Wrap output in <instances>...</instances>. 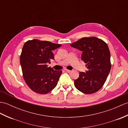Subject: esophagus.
Listing matches in <instances>:
<instances>
[{
  "label": "esophagus",
  "instance_id": "esophagus-1",
  "mask_svg": "<svg viewBox=\"0 0 128 128\" xmlns=\"http://www.w3.org/2000/svg\"><path fill=\"white\" fill-rule=\"evenodd\" d=\"M65 71H66V72H68V73H70V72H71V70H68V69L65 70Z\"/></svg>",
  "mask_w": 128,
  "mask_h": 128
}]
</instances>
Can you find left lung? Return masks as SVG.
I'll list each match as a JSON object with an SVG mask.
<instances>
[{
  "label": "left lung",
  "mask_w": 128,
  "mask_h": 128,
  "mask_svg": "<svg viewBox=\"0 0 128 128\" xmlns=\"http://www.w3.org/2000/svg\"><path fill=\"white\" fill-rule=\"evenodd\" d=\"M82 52V60L87 71L80 72L74 84L83 93H96L104 84L111 68L110 52L108 44L95 36L84 37L70 44Z\"/></svg>",
  "instance_id": "left-lung-1"
}]
</instances>
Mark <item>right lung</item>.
<instances>
[{
  "mask_svg": "<svg viewBox=\"0 0 128 128\" xmlns=\"http://www.w3.org/2000/svg\"><path fill=\"white\" fill-rule=\"evenodd\" d=\"M62 46L38 39L24 43L20 56L23 78L31 90L38 94L48 93L57 86L62 70H54L47 64L54 59L52 50Z\"/></svg>",
  "mask_w": 128,
  "mask_h": 128,
  "instance_id": "1",
  "label": "right lung"
}]
</instances>
